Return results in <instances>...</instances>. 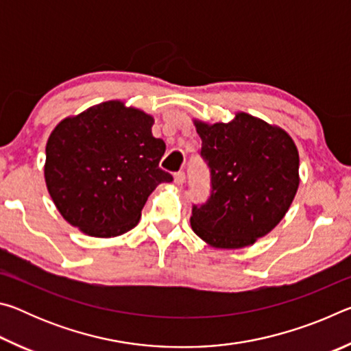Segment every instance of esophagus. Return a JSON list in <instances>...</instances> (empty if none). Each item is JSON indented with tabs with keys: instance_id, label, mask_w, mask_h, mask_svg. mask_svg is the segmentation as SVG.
Here are the masks:
<instances>
[{
	"instance_id": "obj_1",
	"label": "esophagus",
	"mask_w": 351,
	"mask_h": 351,
	"mask_svg": "<svg viewBox=\"0 0 351 351\" xmlns=\"http://www.w3.org/2000/svg\"><path fill=\"white\" fill-rule=\"evenodd\" d=\"M173 178H175V184H178V186H182V184L186 182V173H184V171H178Z\"/></svg>"
}]
</instances>
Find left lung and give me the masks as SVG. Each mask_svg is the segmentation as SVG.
Segmentation results:
<instances>
[{"instance_id":"1","label":"left lung","mask_w":351,"mask_h":351,"mask_svg":"<svg viewBox=\"0 0 351 351\" xmlns=\"http://www.w3.org/2000/svg\"><path fill=\"white\" fill-rule=\"evenodd\" d=\"M210 169V197L190 224L207 245H254L282 221L299 189V152L280 127L237 112L229 123L193 121Z\"/></svg>"}]
</instances>
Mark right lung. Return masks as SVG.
Listing matches in <instances>:
<instances>
[{"label":"right lung","mask_w":351,"mask_h":351,"mask_svg":"<svg viewBox=\"0 0 351 351\" xmlns=\"http://www.w3.org/2000/svg\"><path fill=\"white\" fill-rule=\"evenodd\" d=\"M153 116L121 100L63 119L46 144L45 181L58 212L83 234L110 239L139 223L147 198L173 176Z\"/></svg>","instance_id":"right-lung-1"}]
</instances>
